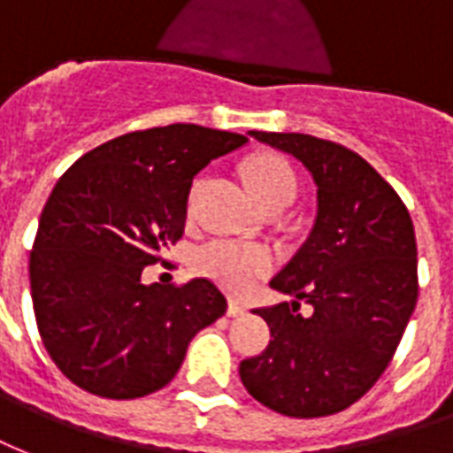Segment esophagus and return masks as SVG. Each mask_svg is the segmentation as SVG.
<instances>
[{
	"instance_id": "esophagus-1",
	"label": "esophagus",
	"mask_w": 453,
	"mask_h": 453,
	"mask_svg": "<svg viewBox=\"0 0 453 453\" xmlns=\"http://www.w3.org/2000/svg\"><path fill=\"white\" fill-rule=\"evenodd\" d=\"M226 313H229V316H243V313H246V303H241L239 299H231Z\"/></svg>"
}]
</instances>
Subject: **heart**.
I'll return each mask as SVG.
<instances>
[{
    "instance_id": "heart-1",
    "label": "heart",
    "mask_w": 453,
    "mask_h": 453,
    "mask_svg": "<svg viewBox=\"0 0 453 453\" xmlns=\"http://www.w3.org/2000/svg\"><path fill=\"white\" fill-rule=\"evenodd\" d=\"M250 193L263 210L273 204H289L296 193V173L289 161L277 154H258L243 168ZM273 265V258L260 246H243L234 241L214 239L193 253L195 273L210 277L234 295H243Z\"/></svg>"
}]
</instances>
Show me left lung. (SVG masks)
Wrapping results in <instances>:
<instances>
[{"mask_svg":"<svg viewBox=\"0 0 453 453\" xmlns=\"http://www.w3.org/2000/svg\"><path fill=\"white\" fill-rule=\"evenodd\" d=\"M309 168L316 222L270 287L292 302L256 309L270 345L243 359L253 398L287 418L349 408L384 374L418 302L415 229L394 188L365 158L299 132H249ZM314 311L302 317L301 302Z\"/></svg>","mask_w":453,"mask_h":453,"instance_id":"1","label":"left lung"}]
</instances>
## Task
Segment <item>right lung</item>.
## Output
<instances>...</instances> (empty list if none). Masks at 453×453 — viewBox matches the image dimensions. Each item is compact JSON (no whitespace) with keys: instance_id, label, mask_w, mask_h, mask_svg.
Segmentation results:
<instances>
[{"instance_id":"add662e5","label":"right lung","mask_w":453,"mask_h":453,"mask_svg":"<svg viewBox=\"0 0 453 453\" xmlns=\"http://www.w3.org/2000/svg\"><path fill=\"white\" fill-rule=\"evenodd\" d=\"M249 137L200 125L127 132L74 161L52 188L28 273L52 362L101 398H142L176 376L195 333L226 311L214 282L144 285L142 270L186 229L193 178Z\"/></svg>"}]
</instances>
